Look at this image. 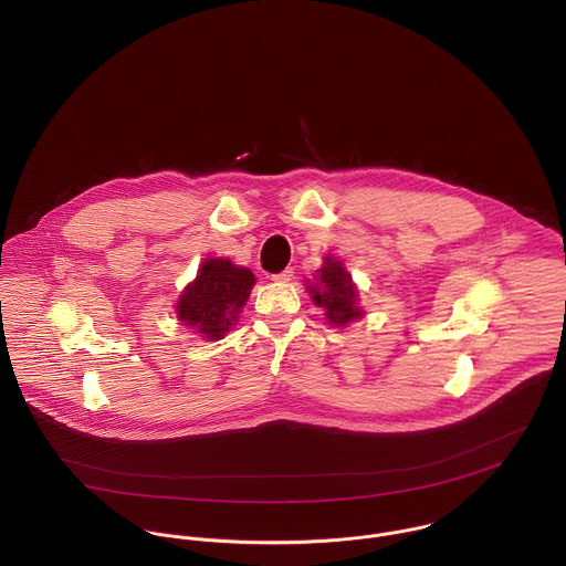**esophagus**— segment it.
I'll use <instances>...</instances> for the list:
<instances>
[{
	"instance_id": "obj_1",
	"label": "esophagus",
	"mask_w": 566,
	"mask_h": 566,
	"mask_svg": "<svg viewBox=\"0 0 566 566\" xmlns=\"http://www.w3.org/2000/svg\"><path fill=\"white\" fill-rule=\"evenodd\" d=\"M294 279V272H292V268H285L283 272H276V274H272V281H276V283H290Z\"/></svg>"
}]
</instances>
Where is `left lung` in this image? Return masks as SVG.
I'll return each mask as SVG.
<instances>
[{
    "mask_svg": "<svg viewBox=\"0 0 566 566\" xmlns=\"http://www.w3.org/2000/svg\"><path fill=\"white\" fill-rule=\"evenodd\" d=\"M312 301L323 307L326 323L333 326H346L364 318L359 307V290L353 283V276L344 263L331 254H324L321 270H316L314 283H307Z\"/></svg>",
    "mask_w": 566,
    "mask_h": 566,
    "instance_id": "8db88e82",
    "label": "left lung"
}]
</instances>
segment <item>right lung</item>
Returning <instances> with one entry per match:
<instances>
[{
	"mask_svg": "<svg viewBox=\"0 0 566 566\" xmlns=\"http://www.w3.org/2000/svg\"><path fill=\"white\" fill-rule=\"evenodd\" d=\"M254 283L256 279L248 268L235 265L231 259L209 256L180 292L174 305L176 318L207 342H218L240 321Z\"/></svg>",
	"mask_w": 566,
	"mask_h": 566,
	"instance_id": "add662e5",
	"label": "right lung"
}]
</instances>
